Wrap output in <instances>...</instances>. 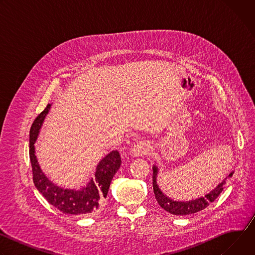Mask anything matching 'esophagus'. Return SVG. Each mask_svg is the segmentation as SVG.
Segmentation results:
<instances>
[{
	"label": "esophagus",
	"mask_w": 255,
	"mask_h": 255,
	"mask_svg": "<svg viewBox=\"0 0 255 255\" xmlns=\"http://www.w3.org/2000/svg\"><path fill=\"white\" fill-rule=\"evenodd\" d=\"M151 151V145L148 141H139L134 145L133 149L131 150V154L133 156H142L148 154Z\"/></svg>",
	"instance_id": "esophagus-1"
}]
</instances>
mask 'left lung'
<instances>
[{"label":"left lung","mask_w":255,"mask_h":255,"mask_svg":"<svg viewBox=\"0 0 255 255\" xmlns=\"http://www.w3.org/2000/svg\"><path fill=\"white\" fill-rule=\"evenodd\" d=\"M153 174H152V185H153V192L155 195V199L159 206L164 209L166 212L173 214V215H178V216H185V215H191L197 212H200L207 208L211 203H213L219 195L222 193L223 189L225 188L226 185V180L227 177L222 181L221 184L218 185L213 191H211L209 194H207L205 197H201L199 199L193 200V201H187V202H178V201H173L170 198L166 197L164 195L159 187L157 186V181H156V176L158 172V168L156 165H153ZM233 171L228 175L232 176Z\"/></svg>","instance_id":"left-lung-1"}]
</instances>
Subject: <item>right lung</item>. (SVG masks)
Returning a JSON list of instances; mask_svg holds the SVG:
<instances>
[{
	"label": "right lung",
	"instance_id": "obj_1",
	"mask_svg": "<svg viewBox=\"0 0 255 255\" xmlns=\"http://www.w3.org/2000/svg\"><path fill=\"white\" fill-rule=\"evenodd\" d=\"M50 104L36 118L30 129V161L34 185L47 202L64 214L89 215L96 212L104 203L110 188L111 180L121 165V157L117 150L107 154L97 165L95 178L91 179L82 190H69L57 187L42 172L35 155L34 143L38 137Z\"/></svg>",
	"mask_w": 255,
	"mask_h": 255
}]
</instances>
